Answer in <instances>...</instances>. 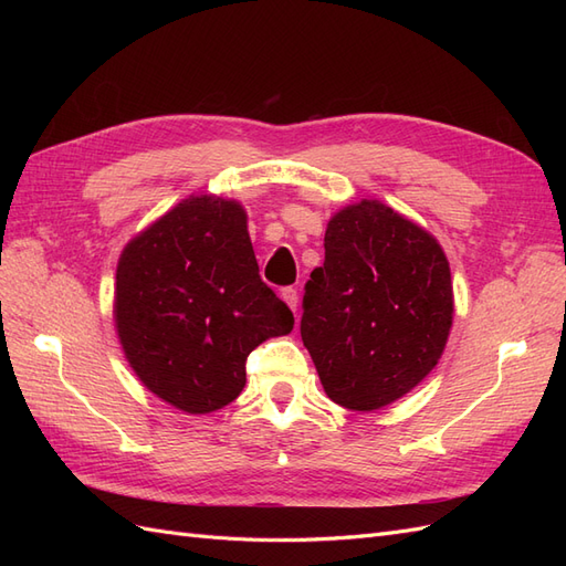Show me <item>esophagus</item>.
Returning <instances> with one entry per match:
<instances>
[{"label": "esophagus", "mask_w": 566, "mask_h": 566, "mask_svg": "<svg viewBox=\"0 0 566 566\" xmlns=\"http://www.w3.org/2000/svg\"><path fill=\"white\" fill-rule=\"evenodd\" d=\"M281 297L285 300V304L290 306V310H293V312H297V304H300V295H297V290H295V287H283V290H281Z\"/></svg>", "instance_id": "obj_1"}]
</instances>
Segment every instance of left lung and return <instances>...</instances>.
<instances>
[{
    "mask_svg": "<svg viewBox=\"0 0 566 566\" xmlns=\"http://www.w3.org/2000/svg\"><path fill=\"white\" fill-rule=\"evenodd\" d=\"M304 285L300 333L328 397L375 410L403 397L447 347L453 285L434 238L378 200L337 212Z\"/></svg>",
    "mask_w": 566,
    "mask_h": 566,
    "instance_id": "obj_1",
    "label": "left lung"
}]
</instances>
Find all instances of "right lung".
<instances>
[{
  "label": "right lung",
  "mask_w": 566,
  "mask_h": 566,
  "mask_svg": "<svg viewBox=\"0 0 566 566\" xmlns=\"http://www.w3.org/2000/svg\"><path fill=\"white\" fill-rule=\"evenodd\" d=\"M115 325L139 380L186 413H212L245 387V361L295 318L260 279L241 205L191 196L125 248Z\"/></svg>",
  "instance_id": "add662e5"
}]
</instances>
